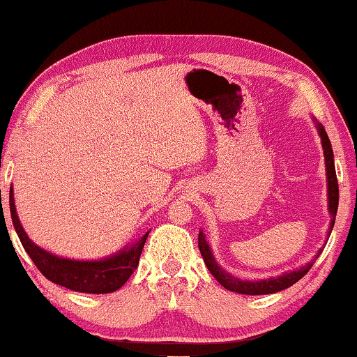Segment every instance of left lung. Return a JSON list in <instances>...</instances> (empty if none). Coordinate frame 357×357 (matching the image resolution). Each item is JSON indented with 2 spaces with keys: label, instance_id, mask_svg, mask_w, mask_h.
Here are the masks:
<instances>
[{
  "label": "left lung",
  "instance_id": "1",
  "mask_svg": "<svg viewBox=\"0 0 357 357\" xmlns=\"http://www.w3.org/2000/svg\"><path fill=\"white\" fill-rule=\"evenodd\" d=\"M313 123H315L317 132L320 135V142H322L324 149V158H325V174H327V202H328V213H331V225H328L327 230V238H325V244H327L328 237H331L332 229H334L335 223V215H337V206H339V185H337V176H335V166H334V152H332L331 140H328L327 132L322 127V123H319L315 119H313ZM198 248L199 252H202L203 261H205L208 271L213 274L215 280L222 284L223 288L229 289V291L241 293V295H271V293H278L281 289H287L295 284L296 281L301 280L313 266L317 257L320 256L322 249L317 252L315 259L307 262L305 266H300V268L293 269V271H284L281 273L280 276H269L266 280H241V278L232 276L230 273H227L225 269L218 264L217 259H215L213 252H211V248L208 241L205 238V234L203 230H199L198 234Z\"/></svg>",
  "mask_w": 357,
  "mask_h": 357
}]
</instances>
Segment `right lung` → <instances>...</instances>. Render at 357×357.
<instances>
[{
  "mask_svg": "<svg viewBox=\"0 0 357 357\" xmlns=\"http://www.w3.org/2000/svg\"><path fill=\"white\" fill-rule=\"evenodd\" d=\"M10 211L11 222L17 230L20 242H22L23 249L26 250L30 259L35 262L38 271L52 283L73 289V291L93 293V295L113 293L127 283L128 278L139 266L140 254H142L144 244H146L149 232H151V230H147L146 234L139 236V238L128 242L119 252L103 257V259H69V257L56 256V254L42 249L40 245L30 241L25 229L20 223L17 206H15L13 188H10Z\"/></svg>",
  "mask_w": 357,
  "mask_h": 357,
  "instance_id": "1",
  "label": "right lung"
}]
</instances>
